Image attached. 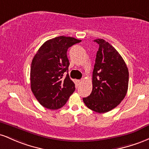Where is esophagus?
<instances>
[{
    "label": "esophagus",
    "mask_w": 149,
    "mask_h": 149,
    "mask_svg": "<svg viewBox=\"0 0 149 149\" xmlns=\"http://www.w3.org/2000/svg\"><path fill=\"white\" fill-rule=\"evenodd\" d=\"M76 82H77V85H78V86H79V85L81 84V81H80V80H76Z\"/></svg>",
    "instance_id": "esophagus-1"
}]
</instances>
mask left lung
<instances>
[{
  "label": "left lung",
  "instance_id": "obj_1",
  "mask_svg": "<svg viewBox=\"0 0 149 149\" xmlns=\"http://www.w3.org/2000/svg\"><path fill=\"white\" fill-rule=\"evenodd\" d=\"M94 41L99 48L93 71V88L83 101L89 109L104 113L124 99L128 89L129 72L123 58L112 45L103 38Z\"/></svg>",
  "mask_w": 149,
  "mask_h": 149
}]
</instances>
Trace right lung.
Instances as JSON below:
<instances>
[{
    "label": "right lung",
    "mask_w": 149,
    "mask_h": 149,
    "mask_svg": "<svg viewBox=\"0 0 149 149\" xmlns=\"http://www.w3.org/2000/svg\"><path fill=\"white\" fill-rule=\"evenodd\" d=\"M81 42L73 37L61 36L48 40L38 50L30 70L31 89L40 104L48 109L63 107L75 90L70 79L68 49Z\"/></svg>",
    "instance_id": "1"
}]
</instances>
